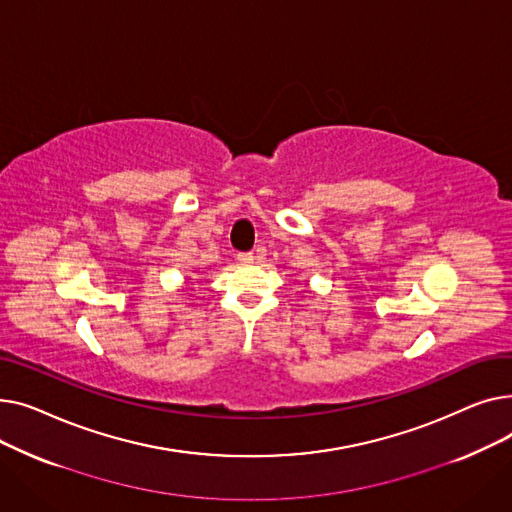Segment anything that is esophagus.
<instances>
[{
  "instance_id": "esophagus-1",
  "label": "esophagus",
  "mask_w": 512,
  "mask_h": 512,
  "mask_svg": "<svg viewBox=\"0 0 512 512\" xmlns=\"http://www.w3.org/2000/svg\"><path fill=\"white\" fill-rule=\"evenodd\" d=\"M236 259H238V263H242V265H249V263H253V261H255L253 253H238V255H236Z\"/></svg>"
}]
</instances>
